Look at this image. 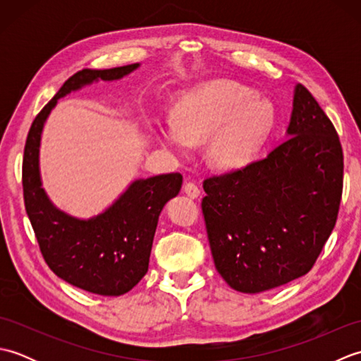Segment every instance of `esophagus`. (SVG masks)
Wrapping results in <instances>:
<instances>
[{
    "label": "esophagus",
    "mask_w": 361,
    "mask_h": 361,
    "mask_svg": "<svg viewBox=\"0 0 361 361\" xmlns=\"http://www.w3.org/2000/svg\"><path fill=\"white\" fill-rule=\"evenodd\" d=\"M185 194L190 198H198L200 197V189L194 183H186L185 185Z\"/></svg>",
    "instance_id": "esophagus-1"
}]
</instances>
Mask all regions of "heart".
Segmentation results:
<instances>
[{
  "label": "heart",
  "mask_w": 361,
  "mask_h": 361,
  "mask_svg": "<svg viewBox=\"0 0 361 361\" xmlns=\"http://www.w3.org/2000/svg\"><path fill=\"white\" fill-rule=\"evenodd\" d=\"M273 106L235 82L217 80L183 93L173 105V121L158 128V137L178 158L192 145H206L208 163L217 171H235L256 155L270 135Z\"/></svg>",
  "instance_id": "1"
}]
</instances>
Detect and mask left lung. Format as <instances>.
Segmentation results:
<instances>
[{"instance_id":"obj_1","label":"left lung","mask_w":361,"mask_h":361,"mask_svg":"<svg viewBox=\"0 0 361 361\" xmlns=\"http://www.w3.org/2000/svg\"><path fill=\"white\" fill-rule=\"evenodd\" d=\"M286 136L264 159L203 183L214 264L242 293H260L307 274L338 216L340 137L301 83L293 91Z\"/></svg>"}]
</instances>
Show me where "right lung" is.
<instances>
[{"instance_id": "1", "label": "right lung", "mask_w": 361, "mask_h": 361, "mask_svg": "<svg viewBox=\"0 0 361 361\" xmlns=\"http://www.w3.org/2000/svg\"><path fill=\"white\" fill-rule=\"evenodd\" d=\"M140 63L111 70H82L68 79L30 126L23 158V192L42 255L60 279L90 293L121 296L149 270L159 214L183 185L180 173L137 178L109 208L90 219L73 217L51 202L40 175L44 122L60 97L91 83L119 80Z\"/></svg>"}]
</instances>
